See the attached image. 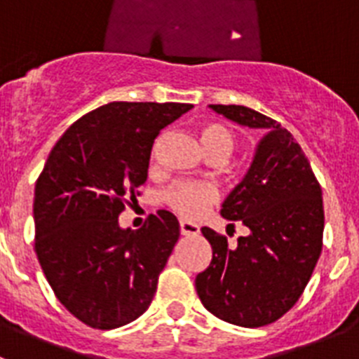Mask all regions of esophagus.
<instances>
[{
  "label": "esophagus",
  "instance_id": "esophagus-1",
  "mask_svg": "<svg viewBox=\"0 0 359 359\" xmlns=\"http://www.w3.org/2000/svg\"><path fill=\"white\" fill-rule=\"evenodd\" d=\"M180 230H182L183 236H198L199 224L192 223V221H187V219H182L180 221Z\"/></svg>",
  "mask_w": 359,
  "mask_h": 359
}]
</instances>
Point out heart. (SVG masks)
<instances>
[{
  "mask_svg": "<svg viewBox=\"0 0 359 359\" xmlns=\"http://www.w3.org/2000/svg\"><path fill=\"white\" fill-rule=\"evenodd\" d=\"M199 136H201L203 147H205L207 154L224 152L228 156L233 149V135H231L230 129L224 128L223 123H205L199 129ZM215 198H217L215 190L207 183L199 182H180L165 192L167 205L185 217H198L199 214H203L210 207Z\"/></svg>",
  "mask_w": 359,
  "mask_h": 359,
  "instance_id": "obj_1",
  "label": "heart"
}]
</instances>
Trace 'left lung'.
<instances>
[{
    "label": "left lung",
    "mask_w": 359,
    "mask_h": 359,
    "mask_svg": "<svg viewBox=\"0 0 359 359\" xmlns=\"http://www.w3.org/2000/svg\"><path fill=\"white\" fill-rule=\"evenodd\" d=\"M212 111L243 128L266 133L243 182L221 207L228 221L248 228L236 248L203 226L212 262L196 277L201 304L241 327H262L294 306L322 253V189L287 129L246 106L212 104ZM233 226V224H231Z\"/></svg>",
    "instance_id": "obj_1"
}]
</instances>
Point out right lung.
<instances>
[{
    "mask_svg": "<svg viewBox=\"0 0 359 359\" xmlns=\"http://www.w3.org/2000/svg\"><path fill=\"white\" fill-rule=\"evenodd\" d=\"M192 104L109 102L66 129L34 196L36 253L59 302L95 329L144 315L180 237L176 215L122 228L126 198L147 182L154 138Z\"/></svg>",
    "mask_w": 359,
    "mask_h": 359,
    "instance_id": "obj_1",
    "label": "right lung"
}]
</instances>
